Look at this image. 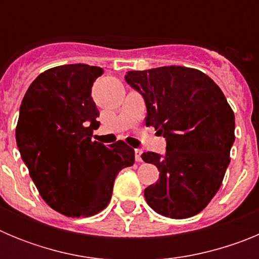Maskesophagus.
Segmentation results:
<instances>
[{
    "mask_svg": "<svg viewBox=\"0 0 259 259\" xmlns=\"http://www.w3.org/2000/svg\"><path fill=\"white\" fill-rule=\"evenodd\" d=\"M141 154H143V150H141V149H135V159H136V162H143V158H141Z\"/></svg>",
    "mask_w": 259,
    "mask_h": 259,
    "instance_id": "1",
    "label": "esophagus"
}]
</instances>
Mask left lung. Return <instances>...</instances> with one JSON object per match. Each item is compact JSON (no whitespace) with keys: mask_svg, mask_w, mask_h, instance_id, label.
<instances>
[{"mask_svg":"<svg viewBox=\"0 0 259 259\" xmlns=\"http://www.w3.org/2000/svg\"><path fill=\"white\" fill-rule=\"evenodd\" d=\"M125 81L141 93L146 127L166 139V153H143L159 179L144 191L150 207L185 219L207 206L221 188L235 141V114L223 92L201 71L164 66L128 71Z\"/></svg>","mask_w":259,"mask_h":259,"instance_id":"obj_1","label":"left lung"}]
</instances>
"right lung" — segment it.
Returning a JSON list of instances; mask_svg holds the SVG:
<instances>
[{
    "mask_svg": "<svg viewBox=\"0 0 259 259\" xmlns=\"http://www.w3.org/2000/svg\"><path fill=\"white\" fill-rule=\"evenodd\" d=\"M101 67L76 63L49 68L24 95L15 137L42 200L66 217L80 218L109 205L119 171L135 163L124 141H93L100 122L92 85Z\"/></svg>",
    "mask_w": 259,
    "mask_h": 259,
    "instance_id": "right-lung-1",
    "label": "right lung"
}]
</instances>
